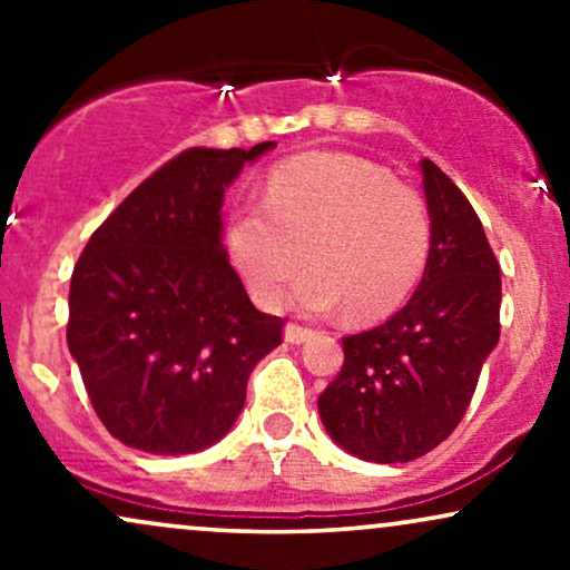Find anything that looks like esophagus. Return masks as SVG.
<instances>
[{
	"mask_svg": "<svg viewBox=\"0 0 570 570\" xmlns=\"http://www.w3.org/2000/svg\"><path fill=\"white\" fill-rule=\"evenodd\" d=\"M284 335H286V343L299 345V343H305V340L313 335V330H307V326H299V324H286Z\"/></svg>",
	"mask_w": 570,
	"mask_h": 570,
	"instance_id": "1",
	"label": "esophagus"
}]
</instances>
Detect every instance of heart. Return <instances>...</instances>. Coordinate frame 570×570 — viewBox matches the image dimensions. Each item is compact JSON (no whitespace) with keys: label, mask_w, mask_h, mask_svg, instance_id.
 I'll list each match as a JSON object with an SVG mask.
<instances>
[{"label":"heart","mask_w":570,"mask_h":570,"mask_svg":"<svg viewBox=\"0 0 570 570\" xmlns=\"http://www.w3.org/2000/svg\"><path fill=\"white\" fill-rule=\"evenodd\" d=\"M434 225L415 187L353 155L311 153L273 168L263 206L235 214L227 230L233 265L263 307L297 289L303 311L345 305L351 318L389 316L429 265Z\"/></svg>","instance_id":"1"}]
</instances>
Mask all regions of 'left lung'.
<instances>
[{"label": "left lung", "instance_id": "left-lung-1", "mask_svg": "<svg viewBox=\"0 0 570 570\" xmlns=\"http://www.w3.org/2000/svg\"><path fill=\"white\" fill-rule=\"evenodd\" d=\"M429 265L402 311L343 337L345 362L318 396L330 436L375 463H407L453 434L501 335V267L472 203L429 158Z\"/></svg>", "mask_w": 570, "mask_h": 570}]
</instances>
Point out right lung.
Segmentation results:
<instances>
[{
  "label": "right lung",
  "mask_w": 570,
  "mask_h": 570,
  "mask_svg": "<svg viewBox=\"0 0 570 570\" xmlns=\"http://www.w3.org/2000/svg\"><path fill=\"white\" fill-rule=\"evenodd\" d=\"M252 149L193 147L98 225L71 273L67 340L115 440L185 455L230 431L284 318L252 305L222 246V198Z\"/></svg>",
  "instance_id": "right-lung-1"
}]
</instances>
